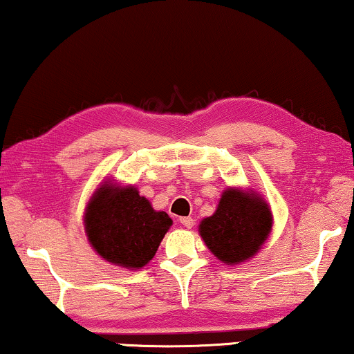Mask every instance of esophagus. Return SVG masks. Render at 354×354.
Segmentation results:
<instances>
[{
	"label": "esophagus",
	"instance_id": "esophagus-1",
	"mask_svg": "<svg viewBox=\"0 0 354 354\" xmlns=\"http://www.w3.org/2000/svg\"><path fill=\"white\" fill-rule=\"evenodd\" d=\"M180 223H182L185 228H192L193 225H194V220H193L192 217H182V218H180Z\"/></svg>",
	"mask_w": 354,
	"mask_h": 354
}]
</instances>
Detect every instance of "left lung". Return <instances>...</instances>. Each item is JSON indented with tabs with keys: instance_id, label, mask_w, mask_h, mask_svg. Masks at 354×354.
Here are the masks:
<instances>
[{
	"instance_id": "obj_1",
	"label": "left lung",
	"mask_w": 354,
	"mask_h": 354,
	"mask_svg": "<svg viewBox=\"0 0 354 354\" xmlns=\"http://www.w3.org/2000/svg\"><path fill=\"white\" fill-rule=\"evenodd\" d=\"M270 230L271 212L266 203L239 189H227L215 214L199 225V233L211 252L228 265L257 254Z\"/></svg>"
}]
</instances>
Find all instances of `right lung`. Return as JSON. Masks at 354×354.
Wrapping results in <instances>:
<instances>
[{
	"instance_id": "obj_1",
	"label": "right lung",
	"mask_w": 354,
	"mask_h": 354,
	"mask_svg": "<svg viewBox=\"0 0 354 354\" xmlns=\"http://www.w3.org/2000/svg\"><path fill=\"white\" fill-rule=\"evenodd\" d=\"M86 233L95 252L124 268H142L155 257L172 220L156 212L136 188L102 185L86 212Z\"/></svg>"
}]
</instances>
